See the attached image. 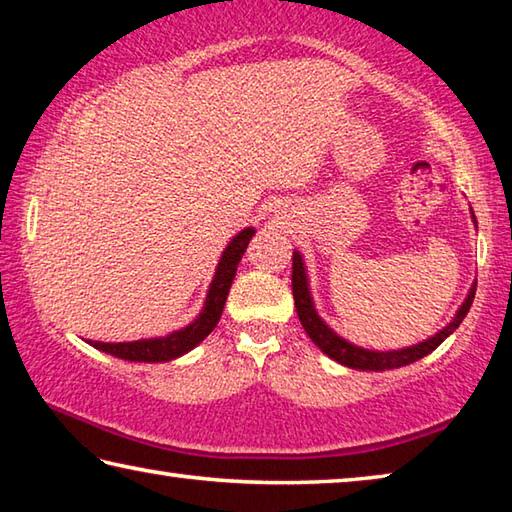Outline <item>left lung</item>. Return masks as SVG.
<instances>
[{"label": "left lung", "instance_id": "obj_1", "mask_svg": "<svg viewBox=\"0 0 512 512\" xmlns=\"http://www.w3.org/2000/svg\"><path fill=\"white\" fill-rule=\"evenodd\" d=\"M474 219V212H472ZM476 223V219H474ZM291 287H293V300H296V311L302 327L311 341H314L320 350H323L329 359L339 361L341 366L348 368H357V370H393V368H402L409 366V363L418 361L422 357H427L433 350L443 343L449 334L456 332V327L463 323V318L467 311L472 307L474 293H476V282L472 284L470 293L461 307H458L456 316L449 320V323L440 329L438 334L429 336L427 341H422L418 345H411V348H402V350H368V348H359V345L350 343L348 339H343L329 327L323 318L318 316V311L314 307V298H311L309 291V280H307V268L305 262H302V255L298 250H293V273H291Z\"/></svg>", "mask_w": 512, "mask_h": 512}]
</instances>
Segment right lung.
<instances>
[{
  "mask_svg": "<svg viewBox=\"0 0 512 512\" xmlns=\"http://www.w3.org/2000/svg\"><path fill=\"white\" fill-rule=\"evenodd\" d=\"M253 235H255V228H244L239 235L232 237L228 246H225L219 264H216L210 289H207L203 311L187 327L178 329V332H171L167 336H158V339H142V341H131V343H101V341H88V343L92 348L112 354V357H119L124 361H140V363L171 361V359L183 357V354H187L189 350H194L196 345L212 332L216 323H219L225 298H228L232 280H235V273H237V266L241 262V255L246 253Z\"/></svg>",
  "mask_w": 512,
  "mask_h": 512,
  "instance_id": "right-lung-1",
  "label": "right lung"
}]
</instances>
